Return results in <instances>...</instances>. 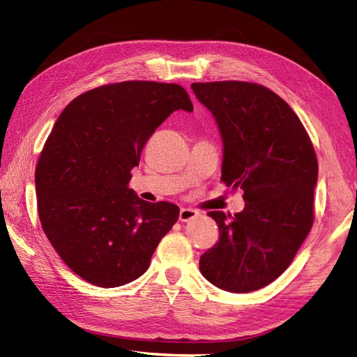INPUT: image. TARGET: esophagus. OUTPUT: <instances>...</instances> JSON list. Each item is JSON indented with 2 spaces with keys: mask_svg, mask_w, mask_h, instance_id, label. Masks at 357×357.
Listing matches in <instances>:
<instances>
[{
  "mask_svg": "<svg viewBox=\"0 0 357 357\" xmlns=\"http://www.w3.org/2000/svg\"><path fill=\"white\" fill-rule=\"evenodd\" d=\"M199 217V212L196 209H191V208H182L179 211V221L185 222L190 220H195Z\"/></svg>",
  "mask_w": 357,
  "mask_h": 357,
  "instance_id": "obj_1",
  "label": "esophagus"
}]
</instances>
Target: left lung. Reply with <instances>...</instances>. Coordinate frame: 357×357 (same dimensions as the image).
I'll list each match as a JSON object with an SVG mask.
<instances>
[{
	"label": "left lung",
	"instance_id": "obj_1",
	"mask_svg": "<svg viewBox=\"0 0 357 357\" xmlns=\"http://www.w3.org/2000/svg\"><path fill=\"white\" fill-rule=\"evenodd\" d=\"M191 89L220 130L221 181L245 200L235 217L208 213L220 239L200 257V272L221 290H259L289 268L312 227L317 157L298 115L271 89L239 80Z\"/></svg>",
	"mask_w": 357,
	"mask_h": 357
}]
</instances>
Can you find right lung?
Listing matches in <instances>:
<instances>
[{"label": "right lung", "instance_id": "right-lung-1", "mask_svg": "<svg viewBox=\"0 0 357 357\" xmlns=\"http://www.w3.org/2000/svg\"><path fill=\"white\" fill-rule=\"evenodd\" d=\"M192 112L176 84L128 80L80 94L63 110L36 167L37 208L67 266L98 287L124 286L149 268L179 208L128 188L151 135L175 110Z\"/></svg>", "mask_w": 357, "mask_h": 357}]
</instances>
